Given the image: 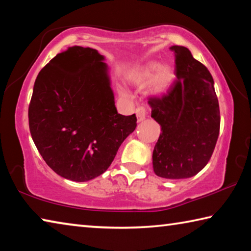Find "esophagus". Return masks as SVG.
I'll use <instances>...</instances> for the list:
<instances>
[{"label": "esophagus", "mask_w": 251, "mask_h": 251, "mask_svg": "<svg viewBox=\"0 0 251 251\" xmlns=\"http://www.w3.org/2000/svg\"><path fill=\"white\" fill-rule=\"evenodd\" d=\"M147 114H148L147 107H145V106H138V107L136 108V116H137L138 122H142L145 120Z\"/></svg>", "instance_id": "1"}]
</instances>
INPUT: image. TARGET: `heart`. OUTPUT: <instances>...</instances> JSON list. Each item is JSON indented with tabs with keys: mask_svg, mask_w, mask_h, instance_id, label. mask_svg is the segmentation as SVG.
<instances>
[{
	"mask_svg": "<svg viewBox=\"0 0 251 251\" xmlns=\"http://www.w3.org/2000/svg\"><path fill=\"white\" fill-rule=\"evenodd\" d=\"M174 79V72L169 66H160L157 63H151L135 75L134 82L141 86L152 83V92L163 94L166 92Z\"/></svg>",
	"mask_w": 251,
	"mask_h": 251,
	"instance_id": "heart-1",
	"label": "heart"
}]
</instances>
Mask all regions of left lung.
<instances>
[{
    "label": "left lung",
    "mask_w": 251,
    "mask_h": 251,
    "mask_svg": "<svg viewBox=\"0 0 251 251\" xmlns=\"http://www.w3.org/2000/svg\"><path fill=\"white\" fill-rule=\"evenodd\" d=\"M176 80L161 97H151V117L161 126L152 168L166 179L193 177L214 152L220 112L214 79L185 46L174 45Z\"/></svg>",
    "instance_id": "1"
}]
</instances>
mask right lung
<instances>
[{"mask_svg": "<svg viewBox=\"0 0 251 251\" xmlns=\"http://www.w3.org/2000/svg\"><path fill=\"white\" fill-rule=\"evenodd\" d=\"M96 50L72 46L37 75L28 106L33 142L57 175L87 181L107 171L135 114L117 113L108 67Z\"/></svg>", "mask_w": 251, "mask_h": 251, "instance_id": "add662e5", "label": "right lung"}]
</instances>
